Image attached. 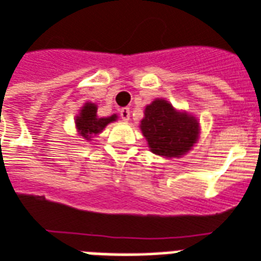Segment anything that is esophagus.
<instances>
[{"label":"esophagus","mask_w":261,"mask_h":261,"mask_svg":"<svg viewBox=\"0 0 261 261\" xmlns=\"http://www.w3.org/2000/svg\"><path fill=\"white\" fill-rule=\"evenodd\" d=\"M119 115H121V118H122L123 121H128L129 117H130V110H129L128 107H123V109L119 110Z\"/></svg>","instance_id":"1"}]
</instances>
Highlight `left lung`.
<instances>
[{"label": "left lung", "instance_id": "left-lung-1", "mask_svg": "<svg viewBox=\"0 0 261 261\" xmlns=\"http://www.w3.org/2000/svg\"><path fill=\"white\" fill-rule=\"evenodd\" d=\"M140 129L150 150L165 158L184 155L199 136L198 119L186 111L176 110L165 99H155L147 106Z\"/></svg>", "mask_w": 261, "mask_h": 261}]
</instances>
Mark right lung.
<instances>
[{
    "instance_id": "1",
    "label": "right lung",
    "mask_w": 261,
    "mask_h": 261,
    "mask_svg": "<svg viewBox=\"0 0 261 261\" xmlns=\"http://www.w3.org/2000/svg\"><path fill=\"white\" fill-rule=\"evenodd\" d=\"M117 119V115H111V117H103L99 118L97 117V106L95 103L88 101L81 107L80 114L75 117V126H77V132L80 136L85 139V140H91L95 135L100 133L103 129Z\"/></svg>"
}]
</instances>
